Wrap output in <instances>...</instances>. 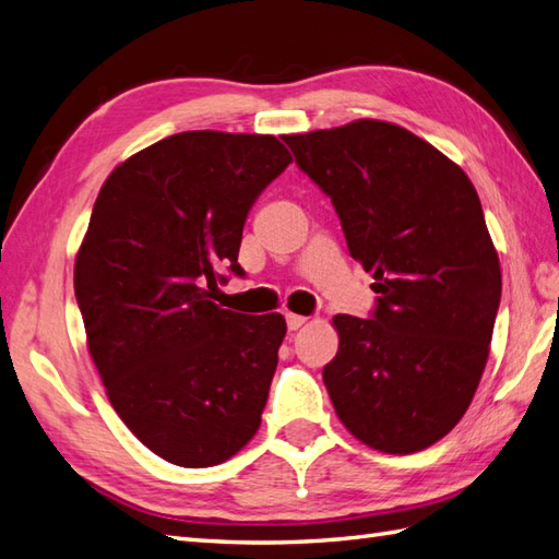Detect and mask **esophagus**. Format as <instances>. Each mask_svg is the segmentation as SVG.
Wrapping results in <instances>:
<instances>
[{
  "instance_id": "esophagus-1",
  "label": "esophagus",
  "mask_w": 559,
  "mask_h": 559,
  "mask_svg": "<svg viewBox=\"0 0 559 559\" xmlns=\"http://www.w3.org/2000/svg\"><path fill=\"white\" fill-rule=\"evenodd\" d=\"M285 321H288V329H290V331H297V329H302V326H305V323H307V317L293 314V311H288V314H285Z\"/></svg>"
}]
</instances>
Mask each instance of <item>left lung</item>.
<instances>
[{"mask_svg": "<svg viewBox=\"0 0 559 559\" xmlns=\"http://www.w3.org/2000/svg\"><path fill=\"white\" fill-rule=\"evenodd\" d=\"M329 194L347 250L373 274L371 319L338 314L323 383L347 431L419 452L464 417L486 369L502 276L462 168L395 123L359 119L285 135Z\"/></svg>", "mask_w": 559, "mask_h": 559, "instance_id": "1", "label": "left lung"}]
</instances>
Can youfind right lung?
<instances>
[{"label":"right lung","mask_w":559,"mask_h":559,"mask_svg":"<svg viewBox=\"0 0 559 559\" xmlns=\"http://www.w3.org/2000/svg\"><path fill=\"white\" fill-rule=\"evenodd\" d=\"M293 162L274 135L188 131L133 154L104 180L75 257L87 349L111 407L162 460L202 469L262 424L285 338L281 314L214 302L242 226Z\"/></svg>","instance_id":"1"}]
</instances>
